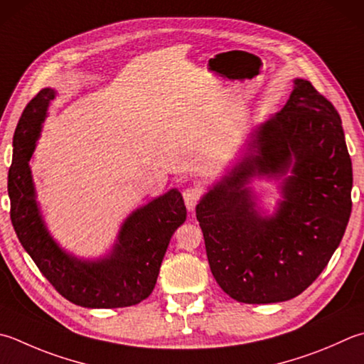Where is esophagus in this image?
Masks as SVG:
<instances>
[{"label":"esophagus","instance_id":"1","mask_svg":"<svg viewBox=\"0 0 364 364\" xmlns=\"http://www.w3.org/2000/svg\"><path fill=\"white\" fill-rule=\"evenodd\" d=\"M201 195L203 191L200 187H188L183 190V201L188 210H195L198 201L201 200Z\"/></svg>","mask_w":364,"mask_h":364}]
</instances>
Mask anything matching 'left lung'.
I'll list each match as a JSON object with an SVG mask.
<instances>
[{"label": "left lung", "instance_id": "1", "mask_svg": "<svg viewBox=\"0 0 364 364\" xmlns=\"http://www.w3.org/2000/svg\"><path fill=\"white\" fill-rule=\"evenodd\" d=\"M283 180L272 218L255 209L252 176ZM352 160L336 107L294 79L282 111L253 132L249 152L196 205L212 276L239 303L269 304L303 293L325 269L352 212Z\"/></svg>", "mask_w": 364, "mask_h": 364}]
</instances>
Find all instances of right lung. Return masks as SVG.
<instances>
[{
    "instance_id": "add662e5",
    "label": "right lung",
    "mask_w": 364,
    "mask_h": 364,
    "mask_svg": "<svg viewBox=\"0 0 364 364\" xmlns=\"http://www.w3.org/2000/svg\"><path fill=\"white\" fill-rule=\"evenodd\" d=\"M53 98L55 90L43 88L26 105L14 133L8 174L14 230L43 276L68 301L93 309L138 304L154 291L171 236L187 218L183 198L173 188L136 209L106 258L84 262L66 253L46 228L28 164Z\"/></svg>"
}]
</instances>
